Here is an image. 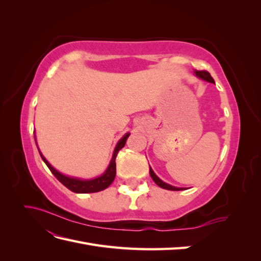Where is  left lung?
Returning a JSON list of instances; mask_svg holds the SVG:
<instances>
[{
  "instance_id": "obj_1",
  "label": "left lung",
  "mask_w": 261,
  "mask_h": 261,
  "mask_svg": "<svg viewBox=\"0 0 261 261\" xmlns=\"http://www.w3.org/2000/svg\"><path fill=\"white\" fill-rule=\"evenodd\" d=\"M195 74H196L197 76H198V77H200L201 80H203V81L215 84V81H213V78L211 77L210 73L207 72V70H197V69H196V70H195ZM149 173H150V176L152 177V179L154 180V183H155L158 186H160V187H162V188H164V189H168V191H183V189H184V188L174 187V186H171V185H169V184H167V183H164V181H162L159 177H158V176L154 174V172L152 171L151 168L149 169Z\"/></svg>"
}]
</instances>
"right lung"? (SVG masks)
Returning a JSON list of instances; mask_svg holds the SVG:
<instances>
[{
    "mask_svg": "<svg viewBox=\"0 0 261 261\" xmlns=\"http://www.w3.org/2000/svg\"><path fill=\"white\" fill-rule=\"evenodd\" d=\"M129 136V134H126V135L118 141V144L115 147L114 153L112 156V160L110 162L109 168L107 169V171L105 172V174H102L101 176L93 178V179H88V180H83V179H78V178H74V177H68L61 174L60 172H58L54 168L51 167V164L45 160V158L40 153L42 160L44 161V163L46 164V167L50 169V171L53 173V175L57 177L61 183L64 185L66 188H68L69 191H72L74 193L77 194H89V193H97L100 191H103V189L108 188L110 185L112 184V181L114 180L115 174H116V163H115V159L116 155L118 153V151L125 146L126 140H127Z\"/></svg>",
    "mask_w": 261,
    "mask_h": 261,
    "instance_id": "right-lung-1",
    "label": "right lung"
}]
</instances>
